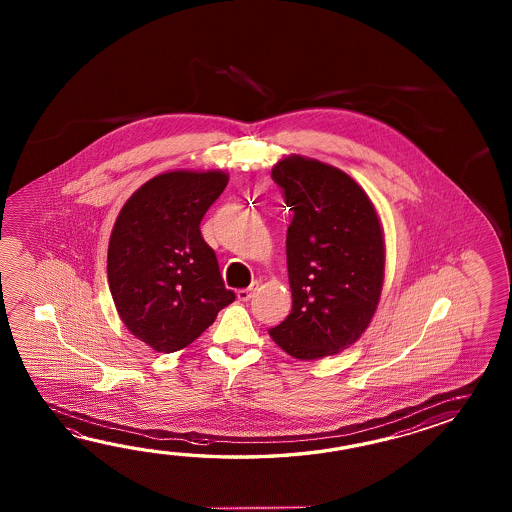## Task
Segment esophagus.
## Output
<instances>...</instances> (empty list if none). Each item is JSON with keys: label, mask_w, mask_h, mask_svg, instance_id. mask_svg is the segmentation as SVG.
<instances>
[{"label": "esophagus", "mask_w": 512, "mask_h": 512, "mask_svg": "<svg viewBox=\"0 0 512 512\" xmlns=\"http://www.w3.org/2000/svg\"><path fill=\"white\" fill-rule=\"evenodd\" d=\"M256 289H258V283H254V285L247 287V289H240V291L236 293V296H238V300H240V302H249Z\"/></svg>", "instance_id": "obj_1"}]
</instances>
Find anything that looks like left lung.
I'll return each instance as SVG.
<instances>
[{"label":"left lung","mask_w":512,"mask_h":512,"mask_svg":"<svg viewBox=\"0 0 512 512\" xmlns=\"http://www.w3.org/2000/svg\"><path fill=\"white\" fill-rule=\"evenodd\" d=\"M272 179L293 210L287 229L291 315L269 335L294 359L337 355L370 326L384 282L381 219L364 188L331 164L287 155Z\"/></svg>","instance_id":"8db88e82"}]
</instances>
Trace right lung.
Wrapping results in <instances>:
<instances>
[{
	"label": "right lung",
	"instance_id": "add662e5",
	"mask_svg": "<svg viewBox=\"0 0 512 512\" xmlns=\"http://www.w3.org/2000/svg\"><path fill=\"white\" fill-rule=\"evenodd\" d=\"M227 183L221 170L155 175L131 194L113 225L109 291L131 335L159 353L192 344L236 298L199 229Z\"/></svg>",
	"mask_w": 512,
	"mask_h": 512
}]
</instances>
